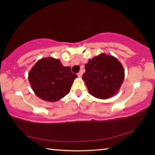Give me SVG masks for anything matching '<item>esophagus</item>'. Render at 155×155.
<instances>
[{
  "label": "esophagus",
  "mask_w": 155,
  "mask_h": 155,
  "mask_svg": "<svg viewBox=\"0 0 155 155\" xmlns=\"http://www.w3.org/2000/svg\"><path fill=\"white\" fill-rule=\"evenodd\" d=\"M78 77H82V73L81 72H79V73H78Z\"/></svg>",
  "instance_id": "34e87169"
}]
</instances>
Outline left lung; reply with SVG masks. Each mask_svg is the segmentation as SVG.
<instances>
[{"mask_svg":"<svg viewBox=\"0 0 155 155\" xmlns=\"http://www.w3.org/2000/svg\"><path fill=\"white\" fill-rule=\"evenodd\" d=\"M85 69L83 80L89 93L98 99H108L116 95L125 76L121 63L115 57L104 53L90 59Z\"/></svg>","mask_w":155,"mask_h":155,"instance_id":"1","label":"left lung"}]
</instances>
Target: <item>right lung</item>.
<instances>
[{"label":"right lung","instance_id":"obj_1","mask_svg":"<svg viewBox=\"0 0 155 155\" xmlns=\"http://www.w3.org/2000/svg\"><path fill=\"white\" fill-rule=\"evenodd\" d=\"M77 77L70 67H64L59 59L48 57L37 61L29 71L28 79L38 97L57 102L68 94Z\"/></svg>","mask_w":155,"mask_h":155}]
</instances>
